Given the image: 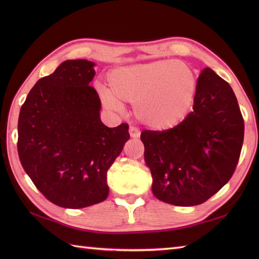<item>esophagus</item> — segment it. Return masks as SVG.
Instances as JSON below:
<instances>
[{"label":"esophagus","mask_w":259,"mask_h":259,"mask_svg":"<svg viewBox=\"0 0 259 259\" xmlns=\"http://www.w3.org/2000/svg\"><path fill=\"white\" fill-rule=\"evenodd\" d=\"M129 134H130V137L131 138H139L140 137V130L137 129L136 126H130L129 129Z\"/></svg>","instance_id":"esophagus-1"}]
</instances>
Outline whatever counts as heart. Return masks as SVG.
Here are the masks:
<instances>
[{"label": "heart", "mask_w": 259, "mask_h": 259, "mask_svg": "<svg viewBox=\"0 0 259 259\" xmlns=\"http://www.w3.org/2000/svg\"><path fill=\"white\" fill-rule=\"evenodd\" d=\"M109 85L99 87L104 106L120 110L123 101L135 102V113L142 123L164 130L178 124L188 113L197 78L188 64L158 60L112 70Z\"/></svg>", "instance_id": "obj_1"}]
</instances>
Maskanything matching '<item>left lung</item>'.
<instances>
[{
	"label": "left lung",
	"instance_id": "1",
	"mask_svg": "<svg viewBox=\"0 0 259 259\" xmlns=\"http://www.w3.org/2000/svg\"><path fill=\"white\" fill-rule=\"evenodd\" d=\"M145 161L152 194L170 205H200L226 185L237 166L244 119L228 82L201 70L194 107L172 129L144 130Z\"/></svg>",
	"mask_w": 259,
	"mask_h": 259
}]
</instances>
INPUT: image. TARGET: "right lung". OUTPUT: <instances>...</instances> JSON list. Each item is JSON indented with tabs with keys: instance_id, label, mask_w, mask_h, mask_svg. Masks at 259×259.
<instances>
[{
	"instance_id": "right-lung-1",
	"label": "right lung",
	"mask_w": 259,
	"mask_h": 259,
	"mask_svg": "<svg viewBox=\"0 0 259 259\" xmlns=\"http://www.w3.org/2000/svg\"><path fill=\"white\" fill-rule=\"evenodd\" d=\"M95 62L67 60L38 80L21 108L18 152L33 184L54 205L80 209L107 199V172L129 140V125L108 128L90 84Z\"/></svg>"
}]
</instances>
